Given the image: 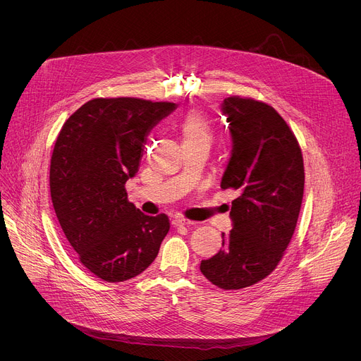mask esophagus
<instances>
[{"label": "esophagus", "instance_id": "esophagus-1", "mask_svg": "<svg viewBox=\"0 0 361 361\" xmlns=\"http://www.w3.org/2000/svg\"><path fill=\"white\" fill-rule=\"evenodd\" d=\"M173 226L174 227H178V226H191V224H194V221H191V220H188V219H185V217H183V216H177L176 219H173Z\"/></svg>", "mask_w": 361, "mask_h": 361}]
</instances>
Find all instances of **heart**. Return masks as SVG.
Masks as SVG:
<instances>
[{
  "mask_svg": "<svg viewBox=\"0 0 361 361\" xmlns=\"http://www.w3.org/2000/svg\"><path fill=\"white\" fill-rule=\"evenodd\" d=\"M178 134L184 147L207 145L213 141V127L209 118L198 111L187 113L178 123Z\"/></svg>",
  "mask_w": 361,
  "mask_h": 361,
  "instance_id": "obj_1",
  "label": "heart"
}]
</instances>
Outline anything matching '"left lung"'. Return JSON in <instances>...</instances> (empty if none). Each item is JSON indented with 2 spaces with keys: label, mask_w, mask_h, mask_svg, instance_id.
<instances>
[{
  "label": "left lung",
  "mask_w": 361,
  "mask_h": 361,
  "mask_svg": "<svg viewBox=\"0 0 361 361\" xmlns=\"http://www.w3.org/2000/svg\"><path fill=\"white\" fill-rule=\"evenodd\" d=\"M233 151L221 188H233V228L223 247L202 260L204 277L223 290L250 287L270 276L294 234L304 192L300 144L284 118L269 104L227 97Z\"/></svg>",
  "instance_id": "1"
}]
</instances>
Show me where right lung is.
<instances>
[{
  "mask_svg": "<svg viewBox=\"0 0 361 361\" xmlns=\"http://www.w3.org/2000/svg\"><path fill=\"white\" fill-rule=\"evenodd\" d=\"M174 109L169 101L99 97L71 114L57 137L51 200L78 260L101 280L141 274L170 230L166 214L135 209L126 183L138 171L147 134Z\"/></svg>",
  "mask_w": 361,
  "mask_h": 361,
  "instance_id": "1",
  "label": "right lung"
}]
</instances>
